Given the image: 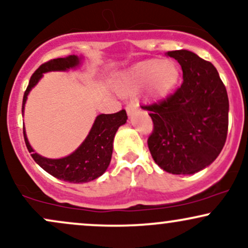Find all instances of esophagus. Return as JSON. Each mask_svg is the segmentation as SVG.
I'll return each mask as SVG.
<instances>
[{"instance_id":"34e87169","label":"esophagus","mask_w":248,"mask_h":248,"mask_svg":"<svg viewBox=\"0 0 248 248\" xmlns=\"http://www.w3.org/2000/svg\"><path fill=\"white\" fill-rule=\"evenodd\" d=\"M126 110H127V114L129 115V116H132L134 113L138 112V106H135V105H133V104H129L127 106Z\"/></svg>"}]
</instances>
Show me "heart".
Returning a JSON list of instances; mask_svg holds the SVG:
<instances>
[{"label": "heart", "instance_id": "1", "mask_svg": "<svg viewBox=\"0 0 248 248\" xmlns=\"http://www.w3.org/2000/svg\"><path fill=\"white\" fill-rule=\"evenodd\" d=\"M181 77V66L173 59H148L122 72L115 81V90L127 96L148 87L152 99L163 100L177 87Z\"/></svg>", "mask_w": 248, "mask_h": 248}]
</instances>
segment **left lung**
I'll use <instances>...</instances> for the list:
<instances>
[{"instance_id": "obj_1", "label": "left lung", "mask_w": 248, "mask_h": 248, "mask_svg": "<svg viewBox=\"0 0 248 248\" xmlns=\"http://www.w3.org/2000/svg\"><path fill=\"white\" fill-rule=\"evenodd\" d=\"M167 55L182 66L183 82L164 100L142 106L154 122L148 147L164 171L191 175L209 167L223 149L229 128V98L211 62L187 50Z\"/></svg>"}]
</instances>
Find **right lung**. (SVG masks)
Wrapping results in <instances>:
<instances>
[{
  "label": "right lung",
  "instance_id": "1",
  "mask_svg": "<svg viewBox=\"0 0 248 248\" xmlns=\"http://www.w3.org/2000/svg\"><path fill=\"white\" fill-rule=\"evenodd\" d=\"M78 56H67L44 62L31 76L29 85L24 92L22 113L24 112L28 94L37 82L41 80L43 73L51 71H67L76 69L80 64ZM127 122V113L122 109L114 114H100L95 118L94 124L84 142L72 154L62 158H46L35 153L28 141L25 128L23 127L24 141L31 156L39 167L53 177L70 183H86L100 177L107 170L113 153V141L119 127Z\"/></svg>",
  "mask_w": 248,
  "mask_h": 248
}]
</instances>
